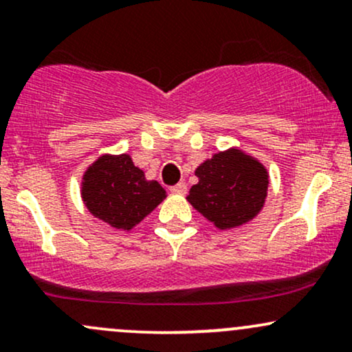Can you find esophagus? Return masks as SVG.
<instances>
[{
	"label": "esophagus",
	"instance_id": "obj_1",
	"mask_svg": "<svg viewBox=\"0 0 352 352\" xmlns=\"http://www.w3.org/2000/svg\"><path fill=\"white\" fill-rule=\"evenodd\" d=\"M170 192L177 193V195H184V193H187V185H185V182H179L177 185H172Z\"/></svg>",
	"mask_w": 352,
	"mask_h": 352
}]
</instances>
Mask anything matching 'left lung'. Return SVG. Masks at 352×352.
<instances>
[{"instance_id":"obj_1","label":"left lung","mask_w":352,"mask_h":352,"mask_svg":"<svg viewBox=\"0 0 352 352\" xmlns=\"http://www.w3.org/2000/svg\"><path fill=\"white\" fill-rule=\"evenodd\" d=\"M199 184L190 188L192 207L220 230L235 228L263 208L268 192V172L238 148L218 152L195 170Z\"/></svg>"}]
</instances>
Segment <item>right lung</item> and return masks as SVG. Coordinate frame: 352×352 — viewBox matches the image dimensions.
I'll return each mask as SVG.
<instances>
[{"instance_id":"obj_1","label":"right lung","mask_w":352,"mask_h":352,"mask_svg":"<svg viewBox=\"0 0 352 352\" xmlns=\"http://www.w3.org/2000/svg\"><path fill=\"white\" fill-rule=\"evenodd\" d=\"M80 193L92 215L119 230L134 228L167 197L127 153L99 157L84 173Z\"/></svg>"}]
</instances>
